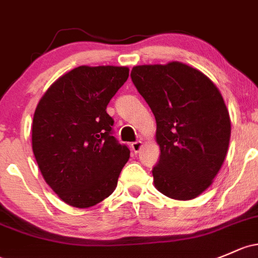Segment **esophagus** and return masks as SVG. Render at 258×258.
I'll use <instances>...</instances> for the list:
<instances>
[{"instance_id": "obj_1", "label": "esophagus", "mask_w": 258, "mask_h": 258, "mask_svg": "<svg viewBox=\"0 0 258 258\" xmlns=\"http://www.w3.org/2000/svg\"><path fill=\"white\" fill-rule=\"evenodd\" d=\"M142 146H143V143L141 142V141H136V142L131 143V148L135 153H138V152L141 151V148H142Z\"/></svg>"}]
</instances>
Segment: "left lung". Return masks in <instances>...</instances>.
<instances>
[{"label": "left lung", "mask_w": 258, "mask_h": 258, "mask_svg": "<svg viewBox=\"0 0 258 258\" xmlns=\"http://www.w3.org/2000/svg\"><path fill=\"white\" fill-rule=\"evenodd\" d=\"M131 79L156 117L154 186L172 199H194L211 185L229 148L231 122L220 91L179 61L137 65Z\"/></svg>", "instance_id": "obj_1"}]
</instances>
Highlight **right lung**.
<instances>
[{
	"label": "right lung",
	"mask_w": 258,
	"mask_h": 258,
	"mask_svg": "<svg viewBox=\"0 0 258 258\" xmlns=\"http://www.w3.org/2000/svg\"><path fill=\"white\" fill-rule=\"evenodd\" d=\"M128 68L102 65L70 70L38 102L32 148L43 178L74 208H90L113 193L130 158L112 136L106 107L128 78Z\"/></svg>",
	"instance_id": "1"
}]
</instances>
